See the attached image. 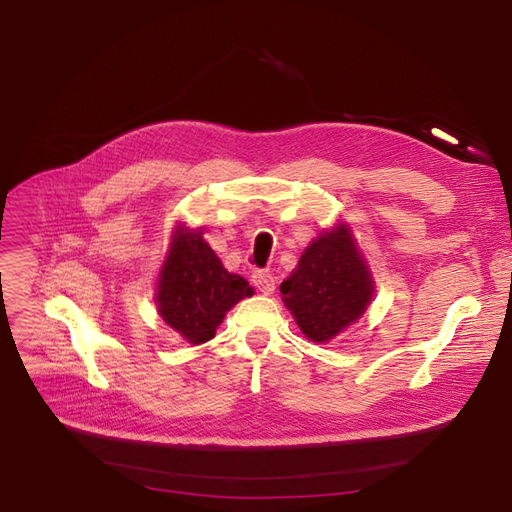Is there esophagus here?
Listing matches in <instances>:
<instances>
[{
	"label": "esophagus",
	"instance_id": "34e87169",
	"mask_svg": "<svg viewBox=\"0 0 512 512\" xmlns=\"http://www.w3.org/2000/svg\"><path fill=\"white\" fill-rule=\"evenodd\" d=\"M253 284L261 294H274V290H276V280L272 274H267V272H255Z\"/></svg>",
	"mask_w": 512,
	"mask_h": 512
}]
</instances>
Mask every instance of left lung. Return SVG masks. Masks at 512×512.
Instances as JSON below:
<instances>
[{
	"mask_svg": "<svg viewBox=\"0 0 512 512\" xmlns=\"http://www.w3.org/2000/svg\"><path fill=\"white\" fill-rule=\"evenodd\" d=\"M284 305L301 332L328 342L365 313L373 297L369 267L346 224L321 232L282 284Z\"/></svg>",
	"mask_w": 512,
	"mask_h": 512,
	"instance_id": "1",
	"label": "left lung"
}]
</instances>
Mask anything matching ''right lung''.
<instances>
[{"mask_svg": "<svg viewBox=\"0 0 512 512\" xmlns=\"http://www.w3.org/2000/svg\"><path fill=\"white\" fill-rule=\"evenodd\" d=\"M251 294L249 282L226 270L201 230L176 228L155 294L157 311L172 330L186 342L203 344L226 313Z\"/></svg>", "mask_w": 512, "mask_h": 512, "instance_id": "right-lung-1", "label": "right lung"}]
</instances>
